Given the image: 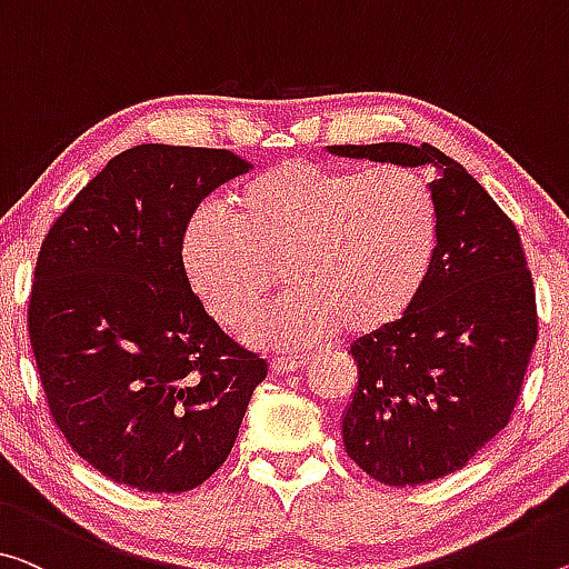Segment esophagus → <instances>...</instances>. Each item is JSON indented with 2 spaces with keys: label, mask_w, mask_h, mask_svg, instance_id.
Masks as SVG:
<instances>
[{
  "label": "esophagus",
  "mask_w": 569,
  "mask_h": 569,
  "mask_svg": "<svg viewBox=\"0 0 569 569\" xmlns=\"http://www.w3.org/2000/svg\"><path fill=\"white\" fill-rule=\"evenodd\" d=\"M310 358L308 356H274L272 358V371L274 373H292L297 369H302L305 363H308Z\"/></svg>",
  "instance_id": "1"
}]
</instances>
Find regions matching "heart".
I'll list each match as a JSON object with an SVG mask.
<instances>
[{
	"label": "heart",
	"mask_w": 569,
	"mask_h": 569,
	"mask_svg": "<svg viewBox=\"0 0 569 569\" xmlns=\"http://www.w3.org/2000/svg\"><path fill=\"white\" fill-rule=\"evenodd\" d=\"M226 218L198 211L180 259L196 295L226 328L241 326L277 284L295 287L249 322L257 346L295 348L336 336H373L399 322L430 274L437 206L407 168L371 172L284 160L241 182Z\"/></svg>",
	"instance_id": "obj_1"
}]
</instances>
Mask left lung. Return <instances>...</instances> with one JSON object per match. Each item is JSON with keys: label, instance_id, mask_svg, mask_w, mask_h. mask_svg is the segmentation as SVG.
I'll use <instances>...</instances> for the list:
<instances>
[{"label": "left lung", "instance_id": "left-lung-1", "mask_svg": "<svg viewBox=\"0 0 569 569\" xmlns=\"http://www.w3.org/2000/svg\"><path fill=\"white\" fill-rule=\"evenodd\" d=\"M330 154L430 170L437 243L409 312L358 338L346 452L387 486L456 473L509 425L537 343L535 282L517 226L432 144H333Z\"/></svg>", "mask_w": 569, "mask_h": 569}]
</instances>
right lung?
Wrapping results in <instances>:
<instances>
[{"mask_svg":"<svg viewBox=\"0 0 569 569\" xmlns=\"http://www.w3.org/2000/svg\"><path fill=\"white\" fill-rule=\"evenodd\" d=\"M254 164L229 150L139 144L52 223L30 297V343L52 419L91 468L150 493L211 478L267 361L190 290L182 229Z\"/></svg>","mask_w":569,"mask_h":569,"instance_id":"1","label":"right lung"}]
</instances>
